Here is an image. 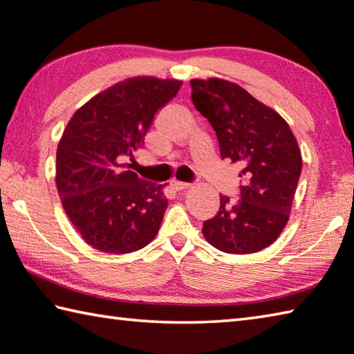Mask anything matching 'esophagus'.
<instances>
[{
    "instance_id": "obj_1",
    "label": "esophagus",
    "mask_w": 354,
    "mask_h": 354,
    "mask_svg": "<svg viewBox=\"0 0 354 354\" xmlns=\"http://www.w3.org/2000/svg\"><path fill=\"white\" fill-rule=\"evenodd\" d=\"M171 187H173V190H176V192H179V190H185V189H189L190 187V184H187V183H181V181H171Z\"/></svg>"
}]
</instances>
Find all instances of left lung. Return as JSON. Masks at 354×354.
Returning <instances> with one entry per match:
<instances>
[{
  "label": "left lung",
  "mask_w": 354,
  "mask_h": 354,
  "mask_svg": "<svg viewBox=\"0 0 354 354\" xmlns=\"http://www.w3.org/2000/svg\"><path fill=\"white\" fill-rule=\"evenodd\" d=\"M192 102L216 133L223 159L241 167L240 199L220 196V212L203 224L212 246L254 254L283 232L297 189L301 155L288 122L234 82L192 79Z\"/></svg>",
  "instance_id": "1"
}]
</instances>
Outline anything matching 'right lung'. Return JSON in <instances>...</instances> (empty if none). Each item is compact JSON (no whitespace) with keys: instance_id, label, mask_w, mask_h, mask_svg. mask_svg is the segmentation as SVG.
<instances>
[{"instance_id":"add662e5","label":"right lung","mask_w":354,"mask_h":354,"mask_svg":"<svg viewBox=\"0 0 354 354\" xmlns=\"http://www.w3.org/2000/svg\"><path fill=\"white\" fill-rule=\"evenodd\" d=\"M181 85L149 75L118 82L80 106L62 134L57 192L77 232L100 252H136L155 240L169 204L164 184L144 181L124 160Z\"/></svg>"}]
</instances>
